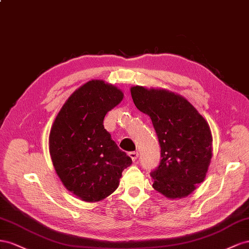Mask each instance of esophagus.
Listing matches in <instances>:
<instances>
[{
  "label": "esophagus",
  "mask_w": 249,
  "mask_h": 249,
  "mask_svg": "<svg viewBox=\"0 0 249 249\" xmlns=\"http://www.w3.org/2000/svg\"><path fill=\"white\" fill-rule=\"evenodd\" d=\"M129 156L131 158V160L134 161L137 160L138 158H139V153L137 151H132V152H129Z\"/></svg>",
  "instance_id": "34e87169"
}]
</instances>
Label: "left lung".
Listing matches in <instances>:
<instances>
[{
    "instance_id": "left-lung-1",
    "label": "left lung",
    "mask_w": 249,
    "mask_h": 249,
    "mask_svg": "<svg viewBox=\"0 0 249 249\" xmlns=\"http://www.w3.org/2000/svg\"><path fill=\"white\" fill-rule=\"evenodd\" d=\"M133 103L150 117L160 146L153 188L170 199L190 195L204 180L212 159L207 121L187 99L160 89L132 87Z\"/></svg>"
}]
</instances>
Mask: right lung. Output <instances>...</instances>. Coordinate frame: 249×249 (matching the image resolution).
<instances>
[{
    "mask_svg": "<svg viewBox=\"0 0 249 249\" xmlns=\"http://www.w3.org/2000/svg\"><path fill=\"white\" fill-rule=\"evenodd\" d=\"M123 96L102 80L84 83L63 104L50 131L55 171L67 190L83 201H100L113 193L132 162L103 125L106 113Z\"/></svg>",
    "mask_w": 249,
    "mask_h": 249,
    "instance_id": "1",
    "label": "right lung"
}]
</instances>
